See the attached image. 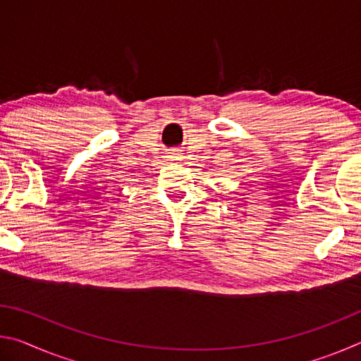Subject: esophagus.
Listing matches in <instances>:
<instances>
[{
    "instance_id": "obj_1",
    "label": "esophagus",
    "mask_w": 361,
    "mask_h": 361,
    "mask_svg": "<svg viewBox=\"0 0 361 361\" xmlns=\"http://www.w3.org/2000/svg\"><path fill=\"white\" fill-rule=\"evenodd\" d=\"M167 157L170 159V161H180V159H181V152H180V149H170Z\"/></svg>"
}]
</instances>
